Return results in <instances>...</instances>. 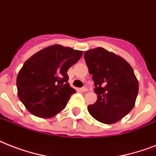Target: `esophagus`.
<instances>
[{"label":"esophagus","instance_id":"esophagus-1","mask_svg":"<svg viewBox=\"0 0 156 156\" xmlns=\"http://www.w3.org/2000/svg\"><path fill=\"white\" fill-rule=\"evenodd\" d=\"M80 91L87 92L88 91V89H87V88H85V87H83V88H80Z\"/></svg>","mask_w":156,"mask_h":156}]
</instances>
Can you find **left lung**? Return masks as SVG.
<instances>
[{"instance_id": "8db88e82", "label": "left lung", "mask_w": 156, "mask_h": 156, "mask_svg": "<svg viewBox=\"0 0 156 156\" xmlns=\"http://www.w3.org/2000/svg\"><path fill=\"white\" fill-rule=\"evenodd\" d=\"M84 57L98 95L88 106L89 114L103 124L116 123L134 107L139 88L134 72L123 58L102 47L87 50Z\"/></svg>"}]
</instances>
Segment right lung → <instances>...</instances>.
Masks as SVG:
<instances>
[{
	"instance_id": "right-lung-1",
	"label": "right lung",
	"mask_w": 156,
	"mask_h": 156,
	"mask_svg": "<svg viewBox=\"0 0 156 156\" xmlns=\"http://www.w3.org/2000/svg\"><path fill=\"white\" fill-rule=\"evenodd\" d=\"M83 52L54 44L40 50L25 62L17 76L18 96L27 111L50 118L63 110L76 93L68 83L67 71Z\"/></svg>"
}]
</instances>
